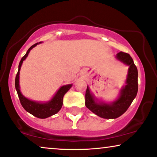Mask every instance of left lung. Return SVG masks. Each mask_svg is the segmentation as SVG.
Listing matches in <instances>:
<instances>
[{
  "label": "left lung",
  "mask_w": 157,
  "mask_h": 157,
  "mask_svg": "<svg viewBox=\"0 0 157 157\" xmlns=\"http://www.w3.org/2000/svg\"><path fill=\"white\" fill-rule=\"evenodd\" d=\"M115 58L129 67L126 84L120 91L118 97L110 103L99 100L91 92L89 86H87L85 94L86 107L95 115L105 119H115L125 113L138 92V70L131 56L120 52L116 55Z\"/></svg>",
  "instance_id": "left-lung-1"
}]
</instances>
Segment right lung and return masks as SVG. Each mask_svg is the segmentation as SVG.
<instances>
[{"mask_svg": "<svg viewBox=\"0 0 157 157\" xmlns=\"http://www.w3.org/2000/svg\"><path fill=\"white\" fill-rule=\"evenodd\" d=\"M40 43H41V42H38V43L34 44L32 47H30L29 50H27V52H26V53L25 54V56L21 58L19 65V70H18V73L16 76L15 87L16 91H17L18 96H19L20 102H21L24 109H25L26 112H28L29 113L32 114V115L38 117V118L44 119L55 115V114L58 113V112L60 111V109L63 106V99L65 94L71 88L72 83H71V84L64 85V86H61L60 88L57 91L56 94L52 97V98L50 99V100L45 101V102H41V101H36L31 100V99L26 98V97H25L23 94H22L21 90H20L19 86L20 69H21V65L23 63V61L27 58L30 50Z\"/></svg>", "mask_w": 157, "mask_h": 157, "instance_id": "add662e5", "label": "right lung"}]
</instances>
